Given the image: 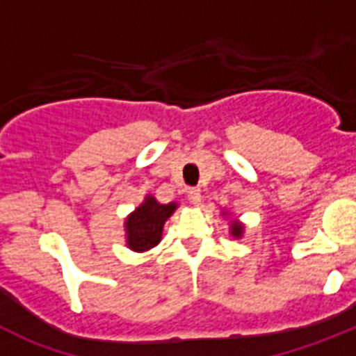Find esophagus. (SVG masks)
I'll return each mask as SVG.
<instances>
[{
	"label": "esophagus",
	"instance_id": "34e87169",
	"mask_svg": "<svg viewBox=\"0 0 356 356\" xmlns=\"http://www.w3.org/2000/svg\"><path fill=\"white\" fill-rule=\"evenodd\" d=\"M187 197L193 205H201V191L200 188H188Z\"/></svg>",
	"mask_w": 356,
	"mask_h": 356
}]
</instances>
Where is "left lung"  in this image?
<instances>
[{
  "label": "left lung",
  "mask_w": 356,
  "mask_h": 356,
  "mask_svg": "<svg viewBox=\"0 0 356 356\" xmlns=\"http://www.w3.org/2000/svg\"><path fill=\"white\" fill-rule=\"evenodd\" d=\"M222 216H228V212H221ZM244 229H246V226H244V222L238 221V219H232L229 221V235L234 238H242V235H244Z\"/></svg>",
  "instance_id": "obj_1"
}]
</instances>
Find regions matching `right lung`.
<instances>
[{
	"mask_svg": "<svg viewBox=\"0 0 356 356\" xmlns=\"http://www.w3.org/2000/svg\"><path fill=\"white\" fill-rule=\"evenodd\" d=\"M178 209V203H160L155 196L146 194L144 201L124 219L127 246L135 253H144L162 241L163 225Z\"/></svg>",
	"mask_w": 356,
	"mask_h": 356,
	"instance_id": "add662e5",
	"label": "right lung"
}]
</instances>
